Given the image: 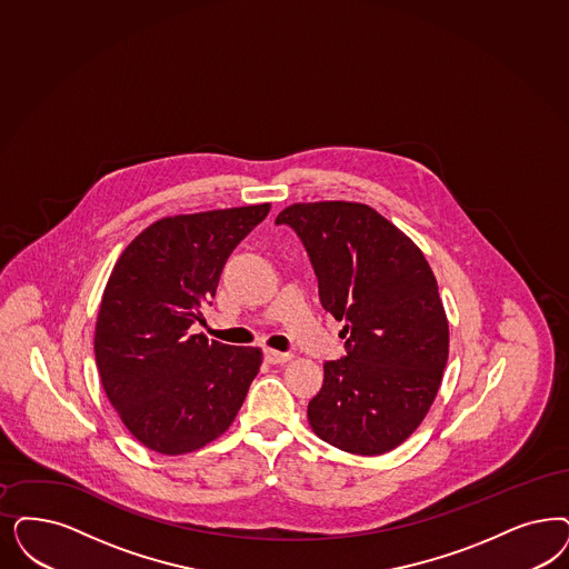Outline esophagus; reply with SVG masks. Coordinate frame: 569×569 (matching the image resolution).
Listing matches in <instances>:
<instances>
[{
	"label": "esophagus",
	"mask_w": 569,
	"mask_h": 569,
	"mask_svg": "<svg viewBox=\"0 0 569 569\" xmlns=\"http://www.w3.org/2000/svg\"><path fill=\"white\" fill-rule=\"evenodd\" d=\"M292 359V353H281L274 349H264V361L267 363H286Z\"/></svg>",
	"instance_id": "1"
}]
</instances>
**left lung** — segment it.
I'll list each match as a JSON object with an SVG mask.
<instances>
[{
    "label": "left lung",
    "instance_id": "left-lung-1",
    "mask_svg": "<svg viewBox=\"0 0 569 569\" xmlns=\"http://www.w3.org/2000/svg\"><path fill=\"white\" fill-rule=\"evenodd\" d=\"M302 239L319 298L345 321L347 355L323 363L309 425L338 450L378 456L401 446L431 410L450 353V326L422 250L359 201L281 210Z\"/></svg>",
    "mask_w": 569,
    "mask_h": 569
}]
</instances>
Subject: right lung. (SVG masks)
Returning a JSON list of instances; mask_svg holds the SVG:
<instances>
[{
	"instance_id": "1",
	"label": "right lung",
	"mask_w": 569,
	"mask_h": 569,
	"mask_svg": "<svg viewBox=\"0 0 569 569\" xmlns=\"http://www.w3.org/2000/svg\"><path fill=\"white\" fill-rule=\"evenodd\" d=\"M269 210L166 216L128 243L109 274L94 332L100 382L144 448L189 453L233 425L262 351L189 328L214 298L227 258Z\"/></svg>"
}]
</instances>
